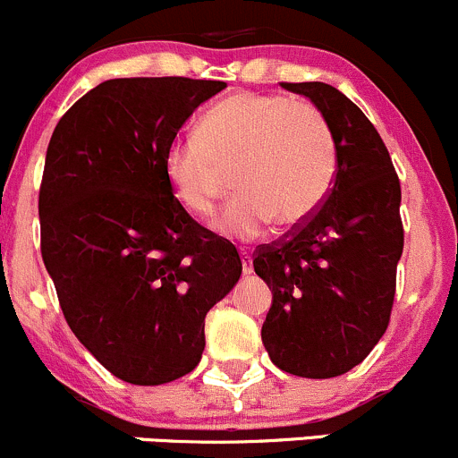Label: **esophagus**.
I'll use <instances>...</instances> for the list:
<instances>
[{"label":"esophagus","mask_w":458,"mask_h":458,"mask_svg":"<svg viewBox=\"0 0 458 458\" xmlns=\"http://www.w3.org/2000/svg\"><path fill=\"white\" fill-rule=\"evenodd\" d=\"M242 266H243V275H252V257L248 252H242Z\"/></svg>","instance_id":"esophagus-1"}]
</instances>
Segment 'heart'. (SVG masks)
<instances>
[{
    "mask_svg": "<svg viewBox=\"0 0 458 458\" xmlns=\"http://www.w3.org/2000/svg\"><path fill=\"white\" fill-rule=\"evenodd\" d=\"M234 165L239 192L215 224L224 237L250 242L272 221L303 224L330 195L339 168L335 135L310 101L234 92L199 119L197 135L170 141L164 174L179 203L210 216Z\"/></svg>",
    "mask_w": 458,
    "mask_h": 458,
    "instance_id": "1",
    "label": "heart"
}]
</instances>
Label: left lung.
<instances>
[{"label": "left lung", "instance_id": "8db88e82", "mask_svg": "<svg viewBox=\"0 0 458 458\" xmlns=\"http://www.w3.org/2000/svg\"><path fill=\"white\" fill-rule=\"evenodd\" d=\"M308 97L335 135V186L312 216L259 246L255 272L272 290L261 339L272 363L306 378L352 370L390 323L403 252L401 183L370 119L323 81L281 84Z\"/></svg>", "mask_w": 458, "mask_h": 458}]
</instances>
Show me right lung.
Here are the masks:
<instances>
[{
    "label": "right lung",
    "mask_w": 458,
    "mask_h": 458,
    "mask_svg": "<svg viewBox=\"0 0 458 458\" xmlns=\"http://www.w3.org/2000/svg\"><path fill=\"white\" fill-rule=\"evenodd\" d=\"M225 81L108 80L68 108L46 150L41 259L68 326L122 381L192 372L203 321L242 276L237 248L170 191L164 152Z\"/></svg>",
    "instance_id": "1"
}]
</instances>
